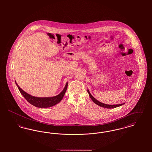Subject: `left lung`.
Masks as SVG:
<instances>
[{"label":"left lung","instance_id":"8db88e82","mask_svg":"<svg viewBox=\"0 0 152 152\" xmlns=\"http://www.w3.org/2000/svg\"><path fill=\"white\" fill-rule=\"evenodd\" d=\"M87 91H88V94H89V97H91V99H92V100L94 101V102L96 104L98 105L99 106L101 107H104V108H116V107H118L121 106V105H123V104H125V103H124V104H117V105H108V104H105L102 103L101 102H100V101L97 100L95 98H94V97L92 96V94H90V92H89V90H88Z\"/></svg>","mask_w":152,"mask_h":152}]
</instances>
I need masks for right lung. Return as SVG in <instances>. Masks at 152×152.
Here are the masks:
<instances>
[{
	"instance_id": "obj_1",
	"label": "right lung",
	"mask_w": 152,
	"mask_h": 152,
	"mask_svg": "<svg viewBox=\"0 0 152 152\" xmlns=\"http://www.w3.org/2000/svg\"><path fill=\"white\" fill-rule=\"evenodd\" d=\"M15 83L18 88L20 92L27 100V101L32 105L37 108H49L56 105L63 99L68 87V83H66L65 87L64 89L62 91V92L56 96L50 97H37L32 96L26 93L20 88L16 81Z\"/></svg>"
}]
</instances>
